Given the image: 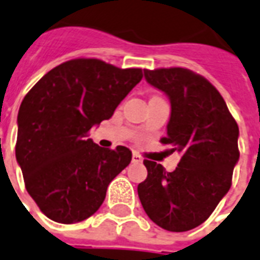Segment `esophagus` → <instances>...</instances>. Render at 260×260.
Masks as SVG:
<instances>
[{"instance_id":"1","label":"esophagus","mask_w":260,"mask_h":260,"mask_svg":"<svg viewBox=\"0 0 260 260\" xmlns=\"http://www.w3.org/2000/svg\"><path fill=\"white\" fill-rule=\"evenodd\" d=\"M132 162H134V163H142L143 162L142 156H140L139 154H136V152H134V154H132Z\"/></svg>"}]
</instances>
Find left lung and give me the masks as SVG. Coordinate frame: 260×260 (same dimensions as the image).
<instances>
[{
	"label": "left lung",
	"mask_w": 260,
	"mask_h": 260,
	"mask_svg": "<svg viewBox=\"0 0 260 260\" xmlns=\"http://www.w3.org/2000/svg\"><path fill=\"white\" fill-rule=\"evenodd\" d=\"M144 77L170 98L167 136L160 143L178 151L181 160L169 173L146 159L148 175L139 183V198L156 225L185 232L201 225L232 185L240 155L238 122L218 90L189 69L144 70Z\"/></svg>",
	"instance_id": "1"
}]
</instances>
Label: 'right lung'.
Returning a JSON list of instances; mask_svg holds the SVG:
<instances>
[{"instance_id": "right-lung-1", "label": "right lung", "mask_w": 260, "mask_h": 260, "mask_svg": "<svg viewBox=\"0 0 260 260\" xmlns=\"http://www.w3.org/2000/svg\"><path fill=\"white\" fill-rule=\"evenodd\" d=\"M142 78V69L78 58L54 67L26 93L17 116L16 159L26 191L47 217L75 224L100 209L132 152L102 148L89 132L112 117Z\"/></svg>"}]
</instances>
